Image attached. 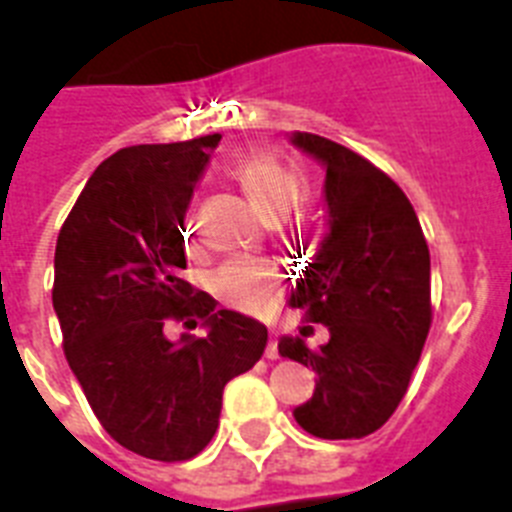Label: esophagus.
I'll return each instance as SVG.
<instances>
[{
  "instance_id": "1",
  "label": "esophagus",
  "mask_w": 512,
  "mask_h": 512,
  "mask_svg": "<svg viewBox=\"0 0 512 512\" xmlns=\"http://www.w3.org/2000/svg\"><path fill=\"white\" fill-rule=\"evenodd\" d=\"M265 356L267 358H278L280 356V353H278V336H275V333H272V336H270V343H267Z\"/></svg>"
}]
</instances>
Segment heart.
<instances>
[{"label": "heart", "instance_id": "obj_1", "mask_svg": "<svg viewBox=\"0 0 512 512\" xmlns=\"http://www.w3.org/2000/svg\"><path fill=\"white\" fill-rule=\"evenodd\" d=\"M234 181L245 189L247 197L257 204L265 217L280 219L305 197V176L295 166L270 154H250L232 166ZM184 237H191V224L186 222ZM214 295L229 308L240 313H265L283 288V272L270 260L237 257L214 272Z\"/></svg>", "mask_w": 512, "mask_h": 512}]
</instances>
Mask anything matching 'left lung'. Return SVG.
<instances>
[{
  "instance_id": "8db88e82",
  "label": "left lung",
  "mask_w": 512,
  "mask_h": 512,
  "mask_svg": "<svg viewBox=\"0 0 512 512\" xmlns=\"http://www.w3.org/2000/svg\"><path fill=\"white\" fill-rule=\"evenodd\" d=\"M293 143L326 166L331 232L290 305L331 338L308 348L285 336L278 351L318 376L295 422L313 437L358 439L389 422L422 356L432 326L429 247L407 194L369 159L315 133H295Z\"/></svg>"
}]
</instances>
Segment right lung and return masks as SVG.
Segmentation results:
<instances>
[{
  "mask_svg": "<svg viewBox=\"0 0 512 512\" xmlns=\"http://www.w3.org/2000/svg\"><path fill=\"white\" fill-rule=\"evenodd\" d=\"M219 133L103 161L60 227L52 305L90 409L121 447L184 462L212 442L224 384L260 361L267 328L186 283L184 214ZM204 339L165 338L169 322Z\"/></svg>",
  "mask_w": 512,
  "mask_h": 512,
  "instance_id": "add662e5",
  "label": "right lung"
}]
</instances>
